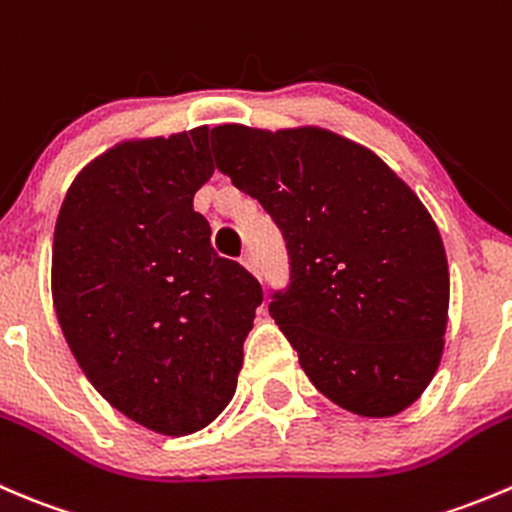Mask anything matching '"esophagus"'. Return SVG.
Segmentation results:
<instances>
[{"label": "esophagus", "mask_w": 512, "mask_h": 512, "mask_svg": "<svg viewBox=\"0 0 512 512\" xmlns=\"http://www.w3.org/2000/svg\"><path fill=\"white\" fill-rule=\"evenodd\" d=\"M241 266L249 268L251 273H256V261H254V254H251V251H246V254L241 256Z\"/></svg>", "instance_id": "34e87169"}]
</instances>
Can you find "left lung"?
<instances>
[{
	"instance_id": "left-lung-1",
	"label": "left lung",
	"mask_w": 512,
	"mask_h": 512,
	"mask_svg": "<svg viewBox=\"0 0 512 512\" xmlns=\"http://www.w3.org/2000/svg\"><path fill=\"white\" fill-rule=\"evenodd\" d=\"M211 151L286 239L291 283L268 313L313 386L356 416L406 411L443 356L450 298L421 199L381 156L318 126L221 124Z\"/></svg>"
}]
</instances>
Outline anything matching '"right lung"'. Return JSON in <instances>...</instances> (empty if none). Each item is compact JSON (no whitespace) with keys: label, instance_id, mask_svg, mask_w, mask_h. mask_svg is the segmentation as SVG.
I'll list each match as a JSON object with an SVG mask.
<instances>
[{"label":"right lung","instance_id":"obj_1","mask_svg":"<svg viewBox=\"0 0 512 512\" xmlns=\"http://www.w3.org/2000/svg\"><path fill=\"white\" fill-rule=\"evenodd\" d=\"M211 174L209 126L124 141L79 171L54 229L52 298L74 358L161 435L196 433L229 406L263 301L194 211Z\"/></svg>","mask_w":512,"mask_h":512}]
</instances>
